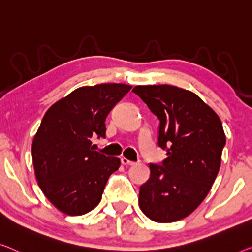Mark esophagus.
<instances>
[{
  "instance_id": "34e87169",
  "label": "esophagus",
  "mask_w": 252,
  "mask_h": 252,
  "mask_svg": "<svg viewBox=\"0 0 252 252\" xmlns=\"http://www.w3.org/2000/svg\"><path fill=\"white\" fill-rule=\"evenodd\" d=\"M121 163L123 165H129V166H133L134 164H136V162H132V160H129L127 158H126V157H123V158H121Z\"/></svg>"
}]
</instances>
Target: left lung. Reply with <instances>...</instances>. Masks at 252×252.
Here are the masks:
<instances>
[{
	"instance_id": "8db88e82",
	"label": "left lung",
	"mask_w": 252,
	"mask_h": 252,
	"mask_svg": "<svg viewBox=\"0 0 252 252\" xmlns=\"http://www.w3.org/2000/svg\"><path fill=\"white\" fill-rule=\"evenodd\" d=\"M132 92L158 118V146L167 152L162 165L149 164L139 206L154 222H176L189 216L212 189L226 142L222 122L190 90L148 85Z\"/></svg>"
}]
</instances>
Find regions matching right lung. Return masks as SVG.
Returning <instances> with one entry per match:
<instances>
[{
    "label": "right lung",
    "mask_w": 252,
    "mask_h": 252,
    "mask_svg": "<svg viewBox=\"0 0 252 252\" xmlns=\"http://www.w3.org/2000/svg\"><path fill=\"white\" fill-rule=\"evenodd\" d=\"M132 88L125 84L80 87L48 108L33 137L32 154L38 186L60 212L79 216L99 204L120 158L94 150L105 138V120Z\"/></svg>",
    "instance_id": "right-lung-1"
}]
</instances>
